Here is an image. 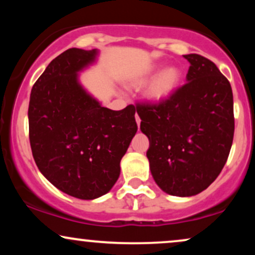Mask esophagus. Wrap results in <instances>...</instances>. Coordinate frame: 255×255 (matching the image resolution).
<instances>
[{
    "mask_svg": "<svg viewBox=\"0 0 255 255\" xmlns=\"http://www.w3.org/2000/svg\"><path fill=\"white\" fill-rule=\"evenodd\" d=\"M135 120H136V125H137V127H139V126H140V119H139V116L135 115Z\"/></svg>",
    "mask_w": 255,
    "mask_h": 255,
    "instance_id": "1",
    "label": "esophagus"
}]
</instances>
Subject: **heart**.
<instances>
[{
	"instance_id": "b5f03b06",
	"label": "heart",
	"mask_w": 255,
	"mask_h": 255,
	"mask_svg": "<svg viewBox=\"0 0 255 255\" xmlns=\"http://www.w3.org/2000/svg\"><path fill=\"white\" fill-rule=\"evenodd\" d=\"M151 77L152 73L145 75V77L137 78L131 83V85L134 87L144 86L150 80ZM181 78H182V74H181V71L177 67H168L164 71L160 72L156 79L152 81L147 92H146V97L153 104L162 103L165 99L170 97L172 93H174V91L177 89Z\"/></svg>"
}]
</instances>
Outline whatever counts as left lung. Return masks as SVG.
<instances>
[{
    "mask_svg": "<svg viewBox=\"0 0 255 255\" xmlns=\"http://www.w3.org/2000/svg\"><path fill=\"white\" fill-rule=\"evenodd\" d=\"M183 57L191 63L187 83L162 103L136 104V113L156 183L170 195L192 197L221 174L235 121L230 83L217 66L198 54Z\"/></svg>",
    "mask_w": 255,
    "mask_h": 255,
    "instance_id": "left-lung-1",
    "label": "left lung"
}]
</instances>
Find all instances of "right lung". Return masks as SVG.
I'll use <instances>...</instances> for the list:
<instances>
[{"label": "right lung", "instance_id": "1", "mask_svg": "<svg viewBox=\"0 0 255 255\" xmlns=\"http://www.w3.org/2000/svg\"><path fill=\"white\" fill-rule=\"evenodd\" d=\"M98 51L72 48L49 63L31 91L28 134L34 162L56 188L92 200L120 176V162L135 135V107H102L78 80Z\"/></svg>", "mask_w": 255, "mask_h": 255}]
</instances>
